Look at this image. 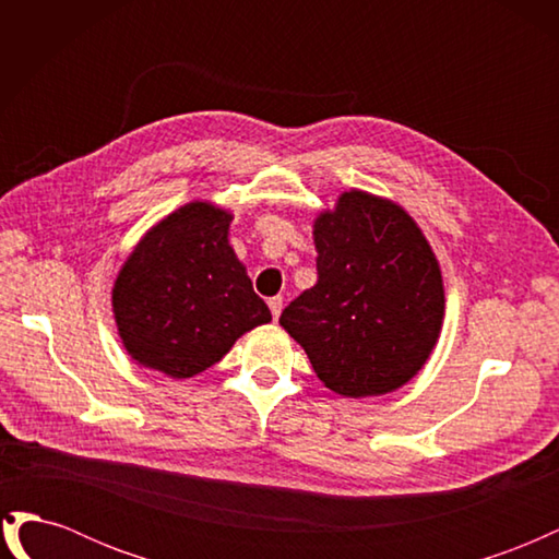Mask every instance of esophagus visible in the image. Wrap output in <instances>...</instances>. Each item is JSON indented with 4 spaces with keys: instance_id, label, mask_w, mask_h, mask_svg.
Instances as JSON below:
<instances>
[{
    "instance_id": "34e87169",
    "label": "esophagus",
    "mask_w": 559,
    "mask_h": 559,
    "mask_svg": "<svg viewBox=\"0 0 559 559\" xmlns=\"http://www.w3.org/2000/svg\"><path fill=\"white\" fill-rule=\"evenodd\" d=\"M282 306H284L282 296H275V298H270V300H267V308H270V312H273V319H277V317H280Z\"/></svg>"
}]
</instances>
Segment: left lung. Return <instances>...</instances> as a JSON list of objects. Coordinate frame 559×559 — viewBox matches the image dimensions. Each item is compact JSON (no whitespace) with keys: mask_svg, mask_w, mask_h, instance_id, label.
<instances>
[{"mask_svg":"<svg viewBox=\"0 0 559 559\" xmlns=\"http://www.w3.org/2000/svg\"><path fill=\"white\" fill-rule=\"evenodd\" d=\"M317 284L280 324L335 394L403 386L427 364L445 314L441 267L413 216L352 189L314 222Z\"/></svg>","mask_w":559,"mask_h":559,"instance_id":"left-lung-1","label":"left lung"}]
</instances>
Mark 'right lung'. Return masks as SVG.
<instances>
[{"label":"right lung","instance_id":"right-lung-1","mask_svg":"<svg viewBox=\"0 0 559 559\" xmlns=\"http://www.w3.org/2000/svg\"><path fill=\"white\" fill-rule=\"evenodd\" d=\"M230 222V212L193 200L132 249L111 306L123 347L140 366L193 378L273 319L228 245Z\"/></svg>","mask_w":559,"mask_h":559}]
</instances>
